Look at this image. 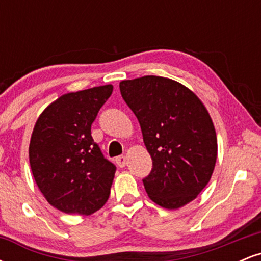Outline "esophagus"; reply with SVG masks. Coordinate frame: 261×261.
Here are the masks:
<instances>
[{
	"instance_id": "esophagus-1",
	"label": "esophagus",
	"mask_w": 261,
	"mask_h": 261,
	"mask_svg": "<svg viewBox=\"0 0 261 261\" xmlns=\"http://www.w3.org/2000/svg\"><path fill=\"white\" fill-rule=\"evenodd\" d=\"M115 162H116V164H118V166L120 167V168H124V167L127 164L126 155H119V157H116Z\"/></svg>"
}]
</instances>
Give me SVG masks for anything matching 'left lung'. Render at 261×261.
Returning a JSON list of instances; mask_svg holds the SVG:
<instances>
[{"label":"left lung","instance_id":"left-lung-1","mask_svg":"<svg viewBox=\"0 0 261 261\" xmlns=\"http://www.w3.org/2000/svg\"><path fill=\"white\" fill-rule=\"evenodd\" d=\"M119 87L153 163L142 180L146 193L162 207H182L207 185L216 164L217 137L207 109L188 87L166 77L143 76Z\"/></svg>","mask_w":261,"mask_h":261}]
</instances>
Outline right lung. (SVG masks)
I'll return each mask as SVG.
<instances>
[{
    "instance_id": "right-lung-1",
    "label": "right lung",
    "mask_w": 261,
    "mask_h": 261,
    "mask_svg": "<svg viewBox=\"0 0 261 261\" xmlns=\"http://www.w3.org/2000/svg\"><path fill=\"white\" fill-rule=\"evenodd\" d=\"M112 92L106 85L66 93L45 108L33 128V176L47 202L65 214L88 216L109 199L116 167L104 158L91 126Z\"/></svg>"
}]
</instances>
